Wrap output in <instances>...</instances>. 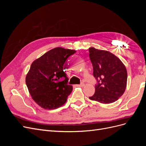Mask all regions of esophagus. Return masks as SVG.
<instances>
[{"label": "esophagus", "instance_id": "1", "mask_svg": "<svg viewBox=\"0 0 146 146\" xmlns=\"http://www.w3.org/2000/svg\"><path fill=\"white\" fill-rule=\"evenodd\" d=\"M84 85H85V83H84L83 82H82L80 85H77L76 86H78V87H83Z\"/></svg>", "mask_w": 146, "mask_h": 146}]
</instances>
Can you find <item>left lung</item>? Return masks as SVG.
I'll list each match as a JSON object with an SVG mask.
<instances>
[{
	"label": "left lung",
	"mask_w": 146,
	"mask_h": 146,
	"mask_svg": "<svg viewBox=\"0 0 146 146\" xmlns=\"http://www.w3.org/2000/svg\"><path fill=\"white\" fill-rule=\"evenodd\" d=\"M90 58L96 80L95 93L90 99L102 104L116 101L124 92L127 80L125 66L117 56L108 51L89 48Z\"/></svg>",
	"instance_id": "obj_1"
}]
</instances>
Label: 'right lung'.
<instances>
[{
    "mask_svg": "<svg viewBox=\"0 0 146 146\" xmlns=\"http://www.w3.org/2000/svg\"><path fill=\"white\" fill-rule=\"evenodd\" d=\"M74 50L56 47L31 64L25 82L32 99L44 109L53 110L66 103L72 86L64 71V64Z\"/></svg>",
    "mask_w": 146,
    "mask_h": 146,
    "instance_id": "obj_1",
    "label": "right lung"
}]
</instances>
